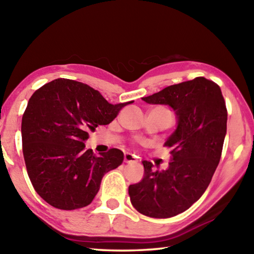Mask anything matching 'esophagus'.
<instances>
[{"label": "esophagus", "instance_id": "esophagus-1", "mask_svg": "<svg viewBox=\"0 0 254 254\" xmlns=\"http://www.w3.org/2000/svg\"><path fill=\"white\" fill-rule=\"evenodd\" d=\"M124 162L126 163H136L137 160L135 155H133L131 153H126L124 154Z\"/></svg>", "mask_w": 254, "mask_h": 254}]
</instances>
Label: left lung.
<instances>
[{"mask_svg": "<svg viewBox=\"0 0 254 254\" xmlns=\"http://www.w3.org/2000/svg\"><path fill=\"white\" fill-rule=\"evenodd\" d=\"M165 104L176 114L177 126L165 142L172 147L165 171L143 161L141 182L128 186L135 209L152 218H171L187 210L202 196L219 164L227 133V109L221 89L197 77L142 98Z\"/></svg>", "mask_w": 254, "mask_h": 254, "instance_id": "obj_1", "label": "left lung"}]
</instances>
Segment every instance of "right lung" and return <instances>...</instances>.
I'll return each instance as SVG.
<instances>
[{
  "mask_svg": "<svg viewBox=\"0 0 254 254\" xmlns=\"http://www.w3.org/2000/svg\"><path fill=\"white\" fill-rule=\"evenodd\" d=\"M133 101L112 104L88 84L55 79L33 93L22 119L23 155L35 190L55 208L73 210L91 203L104 174L121 165L123 152L96 156L89 132L114 120Z\"/></svg>",
  "mask_w": 254,
  "mask_h": 254,
  "instance_id": "right-lung-1",
  "label": "right lung"
}]
</instances>
